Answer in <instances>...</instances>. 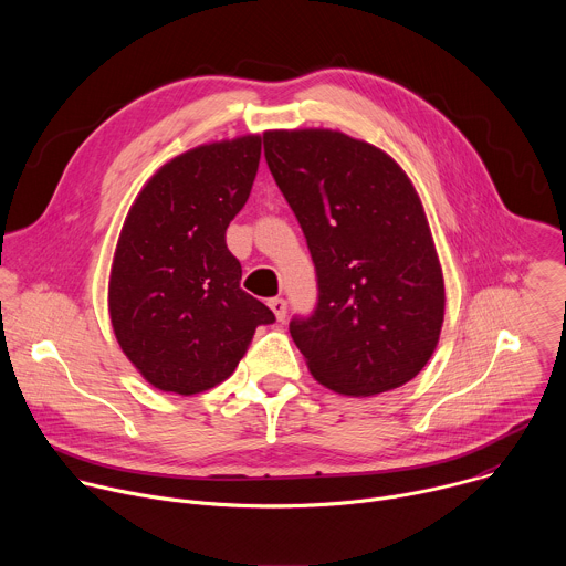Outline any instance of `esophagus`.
Masks as SVG:
<instances>
[{
    "instance_id": "obj_1",
    "label": "esophagus",
    "mask_w": 566,
    "mask_h": 566,
    "mask_svg": "<svg viewBox=\"0 0 566 566\" xmlns=\"http://www.w3.org/2000/svg\"><path fill=\"white\" fill-rule=\"evenodd\" d=\"M269 306L273 308V313H275L277 322H284V317H286V300H282V297H273V300H269Z\"/></svg>"
}]
</instances>
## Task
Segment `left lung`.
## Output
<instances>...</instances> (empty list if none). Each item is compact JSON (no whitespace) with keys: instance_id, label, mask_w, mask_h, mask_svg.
Masks as SVG:
<instances>
[{"instance_id":"obj_1","label":"left lung","mask_w":566,"mask_h":566,"mask_svg":"<svg viewBox=\"0 0 566 566\" xmlns=\"http://www.w3.org/2000/svg\"><path fill=\"white\" fill-rule=\"evenodd\" d=\"M264 154L315 264L317 306L289 325L311 376L345 396L406 385L434 354L446 311L410 177L338 129H271Z\"/></svg>"}]
</instances>
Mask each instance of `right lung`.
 Here are the masks:
<instances>
[{"instance_id":"add662e5","label":"right lung","mask_w":566,"mask_h":566,"mask_svg":"<svg viewBox=\"0 0 566 566\" xmlns=\"http://www.w3.org/2000/svg\"><path fill=\"white\" fill-rule=\"evenodd\" d=\"M262 136L188 149L134 199L109 273L116 340L160 391L192 396L226 380L273 311L239 289L226 228L249 201Z\"/></svg>"}]
</instances>
